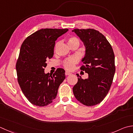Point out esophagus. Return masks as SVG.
<instances>
[{"instance_id":"esophagus-1","label":"esophagus","mask_w":133,"mask_h":133,"mask_svg":"<svg viewBox=\"0 0 133 133\" xmlns=\"http://www.w3.org/2000/svg\"><path fill=\"white\" fill-rule=\"evenodd\" d=\"M71 74V72H69V71H66L65 72V75H70Z\"/></svg>"}]
</instances>
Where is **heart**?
Masks as SVG:
<instances>
[{
    "mask_svg": "<svg viewBox=\"0 0 133 133\" xmlns=\"http://www.w3.org/2000/svg\"><path fill=\"white\" fill-rule=\"evenodd\" d=\"M68 43L70 45H72V44H79V39L77 38L76 37H74V36H72V37H70L68 39ZM58 43L56 44V46L58 45ZM78 62V60L77 58L76 57H71V58H70L65 60L63 62V66L66 69L68 70H71L74 69V66L75 64H77Z\"/></svg>",
    "mask_w": 133,
    "mask_h": 133,
    "instance_id": "heart-1",
    "label": "heart"
}]
</instances>
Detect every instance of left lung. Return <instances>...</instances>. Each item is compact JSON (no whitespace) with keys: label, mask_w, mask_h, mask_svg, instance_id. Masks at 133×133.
Wrapping results in <instances>:
<instances>
[{"label":"left lung","mask_w":133,"mask_h":133,"mask_svg":"<svg viewBox=\"0 0 133 133\" xmlns=\"http://www.w3.org/2000/svg\"><path fill=\"white\" fill-rule=\"evenodd\" d=\"M84 44L85 55L80 69L88 74L87 79L77 75L72 91L78 101L87 106L100 103L110 89L115 72V55L110 43L103 34L93 29H75Z\"/></svg>","instance_id":"8db88e82"}]
</instances>
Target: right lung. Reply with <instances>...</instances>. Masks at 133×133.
<instances>
[{"mask_svg": "<svg viewBox=\"0 0 133 133\" xmlns=\"http://www.w3.org/2000/svg\"><path fill=\"white\" fill-rule=\"evenodd\" d=\"M68 29H41L23 41L16 63L18 84L23 95L32 104L44 107L56 98L66 78L65 71L58 69L52 75L45 74L46 62L54 55L55 41Z\"/></svg>", "mask_w": 133, "mask_h": 133, "instance_id": "obj_1", "label": "right lung"}]
</instances>
